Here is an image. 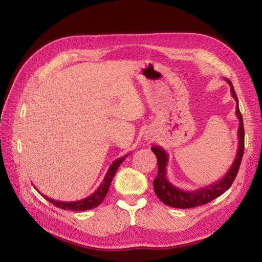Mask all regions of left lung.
<instances>
[{
  "label": "left lung",
  "instance_id": "8db88e82",
  "mask_svg": "<svg viewBox=\"0 0 262 262\" xmlns=\"http://www.w3.org/2000/svg\"><path fill=\"white\" fill-rule=\"evenodd\" d=\"M225 81L231 86V93L233 98L236 100V116L239 120L238 125V146H237V153L235 156V160L232 163L231 167L227 170V172L224 175L223 178L220 180L213 182V184L205 186L200 189L195 190H182L177 187L173 186L171 182L166 177V167L168 165V154L166 153V150L158 146L154 145L152 148L153 153L156 155L157 158V164H158V171L157 176L153 181L154 186V191L157 195L158 199H160L163 203L166 205H169L171 208H177V209H189V208H194L198 205H203L211 202L212 200L216 199L217 196L223 194L228 188L232 186L233 181L238 172L239 166L242 163V158L244 155V143H245V131H244V123H243V117L239 112V106H238V99L234 91V86L232 82L225 78Z\"/></svg>",
  "mask_w": 262,
  "mask_h": 262
}]
</instances>
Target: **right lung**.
I'll list each match as a JSON object with an SVG mask.
<instances>
[{"label": "right lung", "mask_w": 262, "mask_h": 262, "mask_svg": "<svg viewBox=\"0 0 262 262\" xmlns=\"http://www.w3.org/2000/svg\"><path fill=\"white\" fill-rule=\"evenodd\" d=\"M126 156H128V154L120 157V158H117V160L112 165H110V167H109V169H108V171L106 173L104 180H102V182L100 184V186L96 190H95L94 193H92L89 196H86L85 199L77 200V201H72V202L58 201V200L51 199V198H48L47 195L42 194L40 191H38V192L40 193L46 200H48L50 203L54 204L55 207H58V208L63 209V210L86 211V210H90V209H93V208H96L102 202V200L105 199V196H106L108 190H109L110 184H112L113 178L115 177V173L118 170L119 166H120L122 164V162L125 160Z\"/></svg>", "instance_id": "add662e5"}]
</instances>
